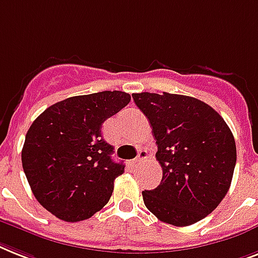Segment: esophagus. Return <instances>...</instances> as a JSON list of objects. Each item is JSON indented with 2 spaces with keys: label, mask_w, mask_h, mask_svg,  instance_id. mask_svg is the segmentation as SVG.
<instances>
[{
  "label": "esophagus",
  "mask_w": 258,
  "mask_h": 258,
  "mask_svg": "<svg viewBox=\"0 0 258 258\" xmlns=\"http://www.w3.org/2000/svg\"><path fill=\"white\" fill-rule=\"evenodd\" d=\"M147 158H148L147 151L140 150L139 154H138V156H136V159H135V164H142L144 160H147Z\"/></svg>",
  "instance_id": "34e87169"
}]
</instances>
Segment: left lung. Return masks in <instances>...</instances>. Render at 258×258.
Masks as SVG:
<instances>
[{"label": "left lung", "instance_id": "obj_1", "mask_svg": "<svg viewBox=\"0 0 258 258\" xmlns=\"http://www.w3.org/2000/svg\"><path fill=\"white\" fill-rule=\"evenodd\" d=\"M152 127L163 169L144 204L160 221L187 227L217 208L231 187L236 165L233 134L217 111L187 95L133 94Z\"/></svg>", "mask_w": 258, "mask_h": 258}]
</instances>
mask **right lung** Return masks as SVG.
Masks as SVG:
<instances>
[{
    "label": "right lung",
    "mask_w": 258,
    "mask_h": 258,
    "mask_svg": "<svg viewBox=\"0 0 258 258\" xmlns=\"http://www.w3.org/2000/svg\"><path fill=\"white\" fill-rule=\"evenodd\" d=\"M130 100L123 91L71 96L46 108L30 125L22 148L24 172L35 199L55 217L77 223L108 203L124 165L111 159L114 147L103 139L102 124Z\"/></svg>",
    "instance_id": "1"
}]
</instances>
